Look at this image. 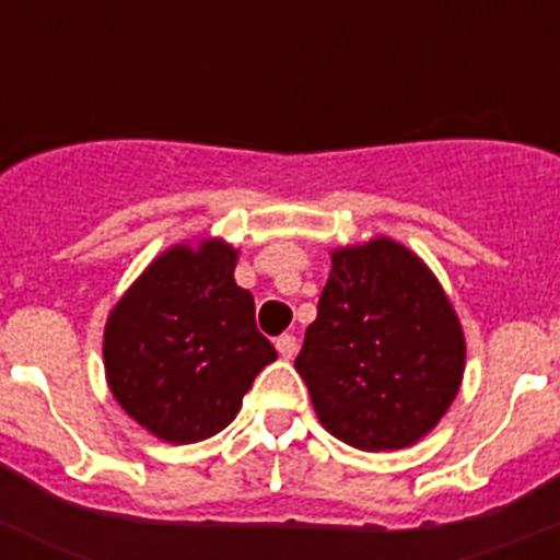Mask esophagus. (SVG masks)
Wrapping results in <instances>:
<instances>
[{
  "instance_id": "obj_1",
  "label": "esophagus",
  "mask_w": 560,
  "mask_h": 560,
  "mask_svg": "<svg viewBox=\"0 0 560 560\" xmlns=\"http://www.w3.org/2000/svg\"><path fill=\"white\" fill-rule=\"evenodd\" d=\"M275 345H277V353L283 355V359H294L296 355V339L291 334H283Z\"/></svg>"
}]
</instances>
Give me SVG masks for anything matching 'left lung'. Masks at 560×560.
<instances>
[{
  "mask_svg": "<svg viewBox=\"0 0 560 560\" xmlns=\"http://www.w3.org/2000/svg\"><path fill=\"white\" fill-rule=\"evenodd\" d=\"M325 429L361 452L427 438L463 384L465 334L434 271L387 235L330 249L294 361Z\"/></svg>",
  "mask_w": 560,
  "mask_h": 560,
  "instance_id": "obj_1",
  "label": "left lung"
}]
</instances>
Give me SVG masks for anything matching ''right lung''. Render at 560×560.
Returning <instances> with one entry per match:
<instances>
[{
	"label": "right lung",
	"mask_w": 560,
	"mask_h": 560,
	"mask_svg": "<svg viewBox=\"0 0 560 560\" xmlns=\"http://www.w3.org/2000/svg\"><path fill=\"white\" fill-rule=\"evenodd\" d=\"M235 266L237 249L224 237L182 241L108 311V389L128 418L173 446L230 427L255 375L277 359Z\"/></svg>",
	"instance_id": "add662e5"
}]
</instances>
